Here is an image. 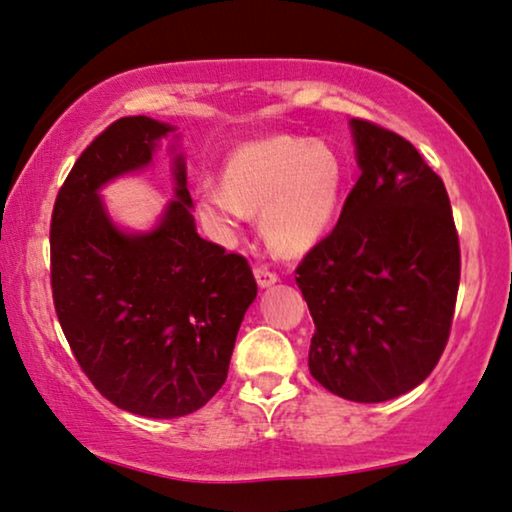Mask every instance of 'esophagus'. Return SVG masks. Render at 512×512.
<instances>
[{
  "label": "esophagus",
  "mask_w": 512,
  "mask_h": 512,
  "mask_svg": "<svg viewBox=\"0 0 512 512\" xmlns=\"http://www.w3.org/2000/svg\"><path fill=\"white\" fill-rule=\"evenodd\" d=\"M253 273H255V280H257L259 287H271V285H276V282H278V273L266 269V266H255Z\"/></svg>",
  "instance_id": "obj_1"
}]
</instances>
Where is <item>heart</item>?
Segmentation results:
<instances>
[{"label": "heart", "instance_id": "heart-1", "mask_svg": "<svg viewBox=\"0 0 512 512\" xmlns=\"http://www.w3.org/2000/svg\"><path fill=\"white\" fill-rule=\"evenodd\" d=\"M345 167L331 144L278 135L243 144L227 158L223 186L204 183L195 216L213 241L230 243L243 220L262 213V234L278 253L299 255L331 232Z\"/></svg>", "mask_w": 512, "mask_h": 512}]
</instances>
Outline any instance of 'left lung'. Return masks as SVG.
Wrapping results in <instances>:
<instances>
[{"instance_id": "8db88e82", "label": "left lung", "mask_w": 512, "mask_h": 512, "mask_svg": "<svg viewBox=\"0 0 512 512\" xmlns=\"http://www.w3.org/2000/svg\"><path fill=\"white\" fill-rule=\"evenodd\" d=\"M361 170L333 232L296 269L315 335L310 375L354 402L423 384L444 354L460 241L444 181L411 142L349 121Z\"/></svg>"}]
</instances>
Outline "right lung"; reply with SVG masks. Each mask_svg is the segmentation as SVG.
Returning <instances> with one entry per match:
<instances>
[{"label": "right lung", "mask_w": 512, "mask_h": 512, "mask_svg": "<svg viewBox=\"0 0 512 512\" xmlns=\"http://www.w3.org/2000/svg\"><path fill=\"white\" fill-rule=\"evenodd\" d=\"M172 131L142 114L110 124L75 160L50 223L52 299L75 361L103 398L147 418L193 414L220 391L257 296L246 257L197 234L181 154L154 230L112 223L98 190L144 170Z\"/></svg>", "instance_id": "right-lung-1"}]
</instances>
